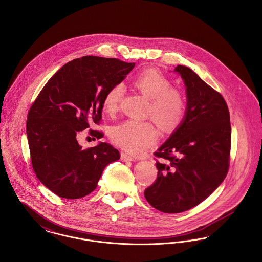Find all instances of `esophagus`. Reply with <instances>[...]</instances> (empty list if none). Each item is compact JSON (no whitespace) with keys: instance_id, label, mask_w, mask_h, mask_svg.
Here are the masks:
<instances>
[{"instance_id":"obj_1","label":"esophagus","mask_w":262,"mask_h":262,"mask_svg":"<svg viewBox=\"0 0 262 262\" xmlns=\"http://www.w3.org/2000/svg\"><path fill=\"white\" fill-rule=\"evenodd\" d=\"M121 159H122V161H135V158L133 156L124 154V152L121 154Z\"/></svg>"}]
</instances>
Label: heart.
Masks as SVG:
<instances>
[{"mask_svg":"<svg viewBox=\"0 0 262 262\" xmlns=\"http://www.w3.org/2000/svg\"><path fill=\"white\" fill-rule=\"evenodd\" d=\"M133 86L150 100L148 115L161 127L173 128L181 123L186 112L184 95L172 87L169 78L155 69H146L134 78ZM123 94L122 83L114 85L106 93L103 100L106 113L115 114L119 110ZM111 138L124 150L139 154L156 142L158 133L150 122L130 119L115 125Z\"/></svg>","mask_w":262,"mask_h":262,"instance_id":"obj_1","label":"heart"}]
</instances>
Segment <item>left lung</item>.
Returning a JSON list of instances; mask_svg holds the SVG:
<instances>
[{"label": "left lung", "mask_w": 262, "mask_h": 262, "mask_svg": "<svg viewBox=\"0 0 262 262\" xmlns=\"http://www.w3.org/2000/svg\"><path fill=\"white\" fill-rule=\"evenodd\" d=\"M184 80L187 108L180 126L154 155L157 178L144 191L156 210L176 214L207 199L230 167V112L223 96L189 67L175 70Z\"/></svg>", "instance_id": "8db88e82"}]
</instances>
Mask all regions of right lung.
<instances>
[{"mask_svg":"<svg viewBox=\"0 0 262 262\" xmlns=\"http://www.w3.org/2000/svg\"><path fill=\"white\" fill-rule=\"evenodd\" d=\"M116 58L83 56L66 63L48 80L28 114L32 169L57 196L79 199L97 187L104 168L120 158L111 144L85 148L78 134L102 120L106 93L135 67ZM97 139L104 134L89 130Z\"/></svg>","mask_w":262,"mask_h":262,"instance_id":"right-lung-1","label":"right lung"}]
</instances>
